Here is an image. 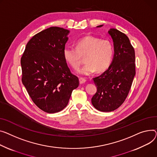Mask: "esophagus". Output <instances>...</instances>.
Returning a JSON list of instances; mask_svg holds the SVG:
<instances>
[{"label":"esophagus","instance_id":"34e87169","mask_svg":"<svg viewBox=\"0 0 157 157\" xmlns=\"http://www.w3.org/2000/svg\"><path fill=\"white\" fill-rule=\"evenodd\" d=\"M86 82V79L83 78H79V82L80 84H83V83H85Z\"/></svg>","mask_w":157,"mask_h":157}]
</instances>
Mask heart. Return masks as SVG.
Returning a JSON list of instances; mask_svg holds the SVG:
<instances>
[{
  "instance_id": "1",
  "label": "heart",
  "mask_w": 157,
  "mask_h": 157,
  "mask_svg": "<svg viewBox=\"0 0 157 157\" xmlns=\"http://www.w3.org/2000/svg\"><path fill=\"white\" fill-rule=\"evenodd\" d=\"M114 49L109 40L101 39L93 36H86L79 40L76 48L66 47L63 51L64 57L67 63L75 69L79 67L85 58L86 63L78 72L82 75H90L97 71L107 70L111 64Z\"/></svg>"
}]
</instances>
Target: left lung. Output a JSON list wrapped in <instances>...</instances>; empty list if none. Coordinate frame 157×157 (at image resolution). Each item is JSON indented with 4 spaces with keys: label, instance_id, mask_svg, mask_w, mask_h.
I'll return each mask as SVG.
<instances>
[{
    "label": "left lung",
    "instance_id": "obj_1",
    "mask_svg": "<svg viewBox=\"0 0 157 157\" xmlns=\"http://www.w3.org/2000/svg\"><path fill=\"white\" fill-rule=\"evenodd\" d=\"M109 33L114 46L112 62L100 76L93 78L97 90L91 103L101 112L113 111L122 105L128 95L136 74L135 52L129 38L116 29H110Z\"/></svg>",
    "mask_w": 157,
    "mask_h": 157
}]
</instances>
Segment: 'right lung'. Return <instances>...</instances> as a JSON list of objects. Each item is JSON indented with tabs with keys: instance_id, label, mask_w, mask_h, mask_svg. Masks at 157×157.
<instances>
[{
	"instance_id": "obj_1",
	"label": "right lung",
	"mask_w": 157,
	"mask_h": 157,
	"mask_svg": "<svg viewBox=\"0 0 157 157\" xmlns=\"http://www.w3.org/2000/svg\"><path fill=\"white\" fill-rule=\"evenodd\" d=\"M69 33L57 26L40 31L28 41L21 59L23 84L35 105L47 113L63 110L79 84L64 57Z\"/></svg>"
}]
</instances>
